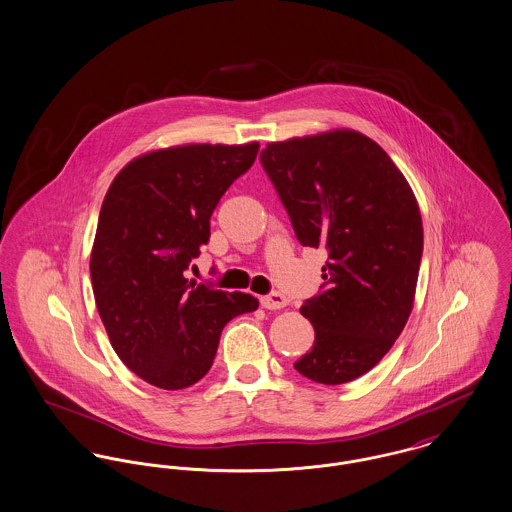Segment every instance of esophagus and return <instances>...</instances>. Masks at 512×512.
I'll use <instances>...</instances> for the list:
<instances>
[{
    "instance_id": "esophagus-1",
    "label": "esophagus",
    "mask_w": 512,
    "mask_h": 512,
    "mask_svg": "<svg viewBox=\"0 0 512 512\" xmlns=\"http://www.w3.org/2000/svg\"><path fill=\"white\" fill-rule=\"evenodd\" d=\"M286 304H288V300H286V296L280 294V292H273V294L261 298V306H263L265 310H282Z\"/></svg>"
}]
</instances>
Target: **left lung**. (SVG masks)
Instances as JSON below:
<instances>
[{"label": "left lung", "mask_w": 512, "mask_h": 512, "mask_svg": "<svg viewBox=\"0 0 512 512\" xmlns=\"http://www.w3.org/2000/svg\"><path fill=\"white\" fill-rule=\"evenodd\" d=\"M261 163L306 247H325L323 292L300 308L312 351L294 368L317 384L353 382L401 335L423 255L417 198L368 136L335 128L271 142Z\"/></svg>", "instance_id": "obj_1"}]
</instances>
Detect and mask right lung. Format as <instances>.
<instances>
[{
	"instance_id": "right-lung-1",
	"label": "right lung",
	"mask_w": 512,
	"mask_h": 512,
	"mask_svg": "<svg viewBox=\"0 0 512 512\" xmlns=\"http://www.w3.org/2000/svg\"><path fill=\"white\" fill-rule=\"evenodd\" d=\"M257 152V142L152 150L126 163L105 195L89 263L95 304L118 358L156 388L197 384L224 325L259 306L185 276L216 204Z\"/></svg>"
}]
</instances>
